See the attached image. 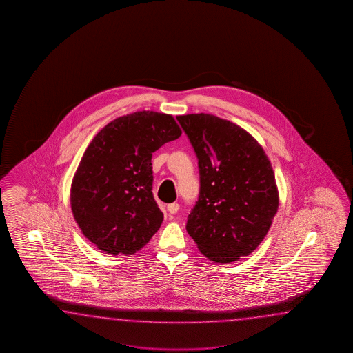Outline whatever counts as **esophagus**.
<instances>
[{
    "instance_id": "1",
    "label": "esophagus",
    "mask_w": 353,
    "mask_h": 353,
    "mask_svg": "<svg viewBox=\"0 0 353 353\" xmlns=\"http://www.w3.org/2000/svg\"><path fill=\"white\" fill-rule=\"evenodd\" d=\"M178 210H179V204L178 203H172V204L168 205V212L170 214H175Z\"/></svg>"
}]
</instances>
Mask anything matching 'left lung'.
Masks as SVG:
<instances>
[{
  "instance_id": "8db88e82",
  "label": "left lung",
  "mask_w": 353,
  "mask_h": 353,
  "mask_svg": "<svg viewBox=\"0 0 353 353\" xmlns=\"http://www.w3.org/2000/svg\"><path fill=\"white\" fill-rule=\"evenodd\" d=\"M176 119L194 148L201 175L188 233L210 261H237L263 242L278 212L270 160L255 137L231 121L208 113Z\"/></svg>"
}]
</instances>
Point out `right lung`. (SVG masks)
I'll use <instances>...</instances> for the list:
<instances>
[{
	"label": "right lung",
	"instance_id": "obj_1",
	"mask_svg": "<svg viewBox=\"0 0 353 353\" xmlns=\"http://www.w3.org/2000/svg\"><path fill=\"white\" fill-rule=\"evenodd\" d=\"M181 135L172 114L139 111L93 137L77 168L70 205L83 234L110 255H132L150 241L164 214L152 195V152Z\"/></svg>",
	"mask_w": 353,
	"mask_h": 353
}]
</instances>
